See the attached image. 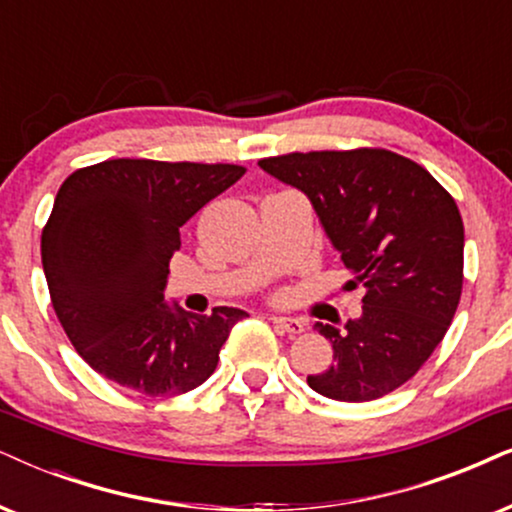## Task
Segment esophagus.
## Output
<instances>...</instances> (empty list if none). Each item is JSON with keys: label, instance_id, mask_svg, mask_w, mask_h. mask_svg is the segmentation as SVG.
Returning a JSON list of instances; mask_svg holds the SVG:
<instances>
[{"label": "esophagus", "instance_id": "1", "mask_svg": "<svg viewBox=\"0 0 512 512\" xmlns=\"http://www.w3.org/2000/svg\"><path fill=\"white\" fill-rule=\"evenodd\" d=\"M271 323H274V326L281 333H288V335L304 333V321L302 319H290V316H271Z\"/></svg>", "mask_w": 512, "mask_h": 512}]
</instances>
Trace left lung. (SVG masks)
Here are the masks:
<instances>
[{"label":"left lung","instance_id":"8db88e82","mask_svg":"<svg viewBox=\"0 0 512 512\" xmlns=\"http://www.w3.org/2000/svg\"><path fill=\"white\" fill-rule=\"evenodd\" d=\"M260 167L307 193L323 229L364 288L345 328L316 323L333 366L307 375L314 392L371 401L411 380L449 331L463 290V219L423 165L387 148L262 158Z\"/></svg>","mask_w":512,"mask_h":512}]
</instances>
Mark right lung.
Instances as JSON below:
<instances>
[{"label":"right lung","instance_id":"right-lung-1","mask_svg":"<svg viewBox=\"0 0 512 512\" xmlns=\"http://www.w3.org/2000/svg\"><path fill=\"white\" fill-rule=\"evenodd\" d=\"M243 174L229 163L115 158L63 181L42 229V267L63 331L103 378L177 397L215 373L248 314L172 309L163 290L181 226Z\"/></svg>","mask_w":512,"mask_h":512}]
</instances>
